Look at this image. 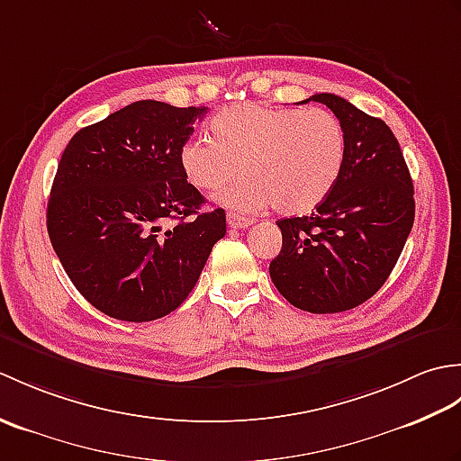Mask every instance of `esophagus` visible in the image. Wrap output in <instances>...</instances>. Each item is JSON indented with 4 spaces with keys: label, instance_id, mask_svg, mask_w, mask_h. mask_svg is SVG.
<instances>
[{
    "label": "esophagus",
    "instance_id": "1",
    "mask_svg": "<svg viewBox=\"0 0 461 461\" xmlns=\"http://www.w3.org/2000/svg\"><path fill=\"white\" fill-rule=\"evenodd\" d=\"M251 223H253V220L246 218V215H240V213H233V212L228 213V225L233 230H246V228H249Z\"/></svg>",
    "mask_w": 461,
    "mask_h": 461
}]
</instances>
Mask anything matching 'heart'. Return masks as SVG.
<instances>
[{
    "mask_svg": "<svg viewBox=\"0 0 461 461\" xmlns=\"http://www.w3.org/2000/svg\"><path fill=\"white\" fill-rule=\"evenodd\" d=\"M213 140L185 139L178 164L185 182L218 194V203L238 212L277 205L281 213H309L335 188L347 154L340 121L325 109H293L263 103L228 106L210 122Z\"/></svg>",
    "mask_w": 461,
    "mask_h": 461,
    "instance_id": "heart-1",
    "label": "heart"
}]
</instances>
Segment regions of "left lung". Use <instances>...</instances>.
Here are the masks:
<instances>
[{
  "label": "left lung",
  "instance_id": "8db88e82",
  "mask_svg": "<svg viewBox=\"0 0 461 461\" xmlns=\"http://www.w3.org/2000/svg\"><path fill=\"white\" fill-rule=\"evenodd\" d=\"M347 136V154L335 188L317 210L279 220V256L273 285L293 307L340 312L358 307L384 285L414 223V185L388 124L342 96L321 93Z\"/></svg>",
  "mask_w": 461,
  "mask_h": 461
}]
</instances>
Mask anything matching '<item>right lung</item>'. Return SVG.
<instances>
[{
    "instance_id": "add662e5",
    "label": "right lung",
    "mask_w": 461,
    "mask_h": 461,
    "mask_svg": "<svg viewBox=\"0 0 461 461\" xmlns=\"http://www.w3.org/2000/svg\"><path fill=\"white\" fill-rule=\"evenodd\" d=\"M203 114L205 106L139 101L67 144L47 231L68 279L104 315L146 322L178 309L225 236V212H200L203 195L178 164Z\"/></svg>"
}]
</instances>
